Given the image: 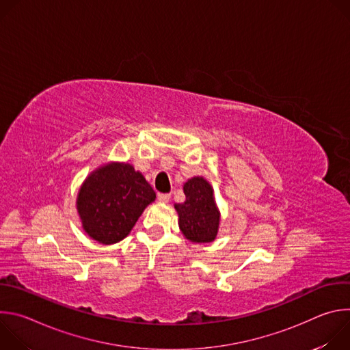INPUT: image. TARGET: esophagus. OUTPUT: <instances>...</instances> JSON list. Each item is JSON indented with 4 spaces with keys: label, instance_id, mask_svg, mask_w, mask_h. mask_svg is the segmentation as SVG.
<instances>
[{
    "label": "esophagus",
    "instance_id": "obj_1",
    "mask_svg": "<svg viewBox=\"0 0 350 350\" xmlns=\"http://www.w3.org/2000/svg\"><path fill=\"white\" fill-rule=\"evenodd\" d=\"M169 199H170V195H169V193H158V201H159L161 204L169 202Z\"/></svg>",
    "mask_w": 350,
    "mask_h": 350
}]
</instances>
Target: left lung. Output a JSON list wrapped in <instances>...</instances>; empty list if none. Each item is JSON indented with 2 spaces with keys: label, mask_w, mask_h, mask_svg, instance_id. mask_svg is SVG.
Listing matches in <instances>:
<instances>
[{
  "label": "left lung",
  "mask_w": 350,
  "mask_h": 350,
  "mask_svg": "<svg viewBox=\"0 0 350 350\" xmlns=\"http://www.w3.org/2000/svg\"><path fill=\"white\" fill-rule=\"evenodd\" d=\"M184 193L185 202L174 205L183 235L195 243L215 241L220 224V212L212 185L204 177L196 176L184 184Z\"/></svg>",
  "instance_id": "8db88e82"
}]
</instances>
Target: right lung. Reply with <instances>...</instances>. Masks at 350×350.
<instances>
[{
    "mask_svg": "<svg viewBox=\"0 0 350 350\" xmlns=\"http://www.w3.org/2000/svg\"><path fill=\"white\" fill-rule=\"evenodd\" d=\"M157 193L129 163L112 162L94 170L77 195V212L84 231L99 243L126 238Z\"/></svg>",
    "mask_w": 350,
    "mask_h": 350,
    "instance_id": "right-lung-1",
    "label": "right lung"
}]
</instances>
